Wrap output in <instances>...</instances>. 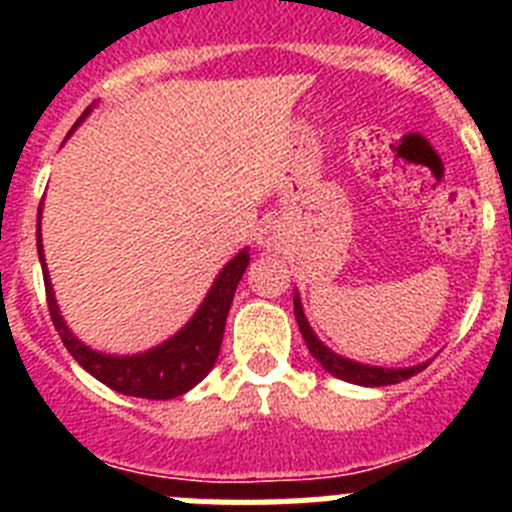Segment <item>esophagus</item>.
Listing matches in <instances>:
<instances>
[{
  "instance_id": "obj_1",
  "label": "esophagus",
  "mask_w": 512,
  "mask_h": 512,
  "mask_svg": "<svg viewBox=\"0 0 512 512\" xmlns=\"http://www.w3.org/2000/svg\"><path fill=\"white\" fill-rule=\"evenodd\" d=\"M256 243H259L264 251H279L282 248V233L274 223H264L259 228V235H256Z\"/></svg>"
}]
</instances>
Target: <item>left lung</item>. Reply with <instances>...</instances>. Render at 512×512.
I'll return each instance as SVG.
<instances>
[{"label":"left lung","instance_id":"obj_1","mask_svg":"<svg viewBox=\"0 0 512 512\" xmlns=\"http://www.w3.org/2000/svg\"><path fill=\"white\" fill-rule=\"evenodd\" d=\"M295 318H297V325H300L302 338H305L307 348H310V354L320 361V366H323L325 372L343 379V382L361 384V387H384V384H397L402 382V379H410L413 374H418L420 369L428 366V364H418V366H408V369H384V366H369V364H359V361L343 359V356H338L336 351H330L325 343H320V338L312 333L310 323H307L305 318V312H302L300 295H295Z\"/></svg>","mask_w":512,"mask_h":512}]
</instances>
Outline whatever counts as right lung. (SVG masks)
<instances>
[{
	"mask_svg": "<svg viewBox=\"0 0 512 512\" xmlns=\"http://www.w3.org/2000/svg\"><path fill=\"white\" fill-rule=\"evenodd\" d=\"M89 115V110L79 117V122ZM76 122V125H79ZM71 128V133L76 130ZM38 256L40 266H43V282H45V300H48V310H51V320L56 325L58 336H61L63 346L69 348V354L87 369L92 377L107 384L110 390L122 392L130 397H146V400H171L184 392H189L194 384H200L202 379L210 374L215 366L217 354H220V343H223L225 320H228L230 302H233L235 287L241 282L243 271H246L248 248H243L235 259H230L223 266V271L217 274L215 284L207 292L205 302L200 310L194 312V318L184 325L176 336L164 341L161 346L151 348L146 354L135 356H110L92 351L89 346L79 341L69 330V325L63 323L61 312H58L56 297H53L51 279H48V269H45L43 256V241H40V215H38Z\"/></svg>",
	"mask_w": 512,
	"mask_h": 512,
	"instance_id": "add662e5",
	"label": "right lung"
}]
</instances>
